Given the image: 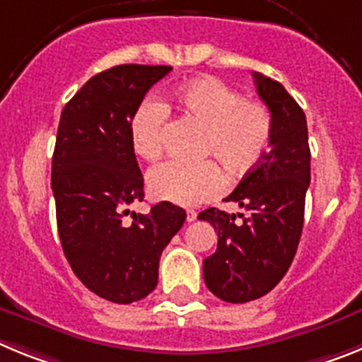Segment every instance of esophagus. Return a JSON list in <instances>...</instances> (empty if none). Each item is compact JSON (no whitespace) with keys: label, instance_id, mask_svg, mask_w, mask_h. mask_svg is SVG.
Segmentation results:
<instances>
[{"label":"esophagus","instance_id":"esophagus-1","mask_svg":"<svg viewBox=\"0 0 362 362\" xmlns=\"http://www.w3.org/2000/svg\"><path fill=\"white\" fill-rule=\"evenodd\" d=\"M196 219H197V212H194V210H187V221H188V223H194Z\"/></svg>","mask_w":362,"mask_h":362}]
</instances>
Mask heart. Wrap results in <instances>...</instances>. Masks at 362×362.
Masks as SVG:
<instances>
[{
	"instance_id": "1",
	"label": "heart",
	"mask_w": 362,
	"mask_h": 362,
	"mask_svg": "<svg viewBox=\"0 0 362 362\" xmlns=\"http://www.w3.org/2000/svg\"><path fill=\"white\" fill-rule=\"evenodd\" d=\"M181 116L204 127L201 156H212L235 177L252 172L263 161L272 141V114L261 101L241 98L217 78H199L170 94ZM168 110L158 99H145L130 119V141L143 159L161 158ZM226 174L216 161L196 165L168 161L152 168L148 190L156 199L197 206L219 197Z\"/></svg>"
}]
</instances>
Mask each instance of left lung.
Masks as SVG:
<instances>
[{
    "label": "left lung",
    "mask_w": 362,
    "mask_h": 362,
    "mask_svg": "<svg viewBox=\"0 0 362 362\" xmlns=\"http://www.w3.org/2000/svg\"><path fill=\"white\" fill-rule=\"evenodd\" d=\"M259 98L272 114L270 150L226 201L248 216L206 209L197 219L217 232V250L203 261L210 292L226 303L267 296L288 272L297 252L310 185L308 127L303 108L281 83L254 72Z\"/></svg>",
    "instance_id": "obj_1"
}]
</instances>
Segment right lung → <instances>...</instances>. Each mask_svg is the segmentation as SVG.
<instances>
[{
  "instance_id": "obj_1",
  "label": "right lung",
  "mask_w": 362,
  "mask_h": 362,
  "mask_svg": "<svg viewBox=\"0 0 362 362\" xmlns=\"http://www.w3.org/2000/svg\"><path fill=\"white\" fill-rule=\"evenodd\" d=\"M166 65H117L95 74L62 112L52 156L57 232L70 268L86 288L129 305L158 284L159 257L187 219L168 201L123 216L143 201V174L130 119Z\"/></svg>"
}]
</instances>
